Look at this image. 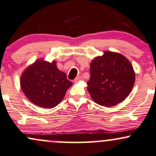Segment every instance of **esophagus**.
Instances as JSON below:
<instances>
[{
  "label": "esophagus",
  "mask_w": 156,
  "mask_h": 156,
  "mask_svg": "<svg viewBox=\"0 0 156 156\" xmlns=\"http://www.w3.org/2000/svg\"><path fill=\"white\" fill-rule=\"evenodd\" d=\"M81 80H82V77L81 76H78V77H76V78H75L74 82H75V83H78V82L80 81Z\"/></svg>",
  "instance_id": "1"
}]
</instances>
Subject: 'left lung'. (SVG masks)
Masks as SVG:
<instances>
[{
  "instance_id": "8db88e82",
  "label": "left lung",
  "mask_w": 156,
  "mask_h": 156,
  "mask_svg": "<svg viewBox=\"0 0 156 156\" xmlns=\"http://www.w3.org/2000/svg\"><path fill=\"white\" fill-rule=\"evenodd\" d=\"M87 89L99 105L111 107L129 96L135 82V73L129 59L121 54L106 51L90 65Z\"/></svg>"
}]
</instances>
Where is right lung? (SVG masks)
Here are the masks:
<instances>
[{
    "instance_id": "1",
    "label": "right lung",
    "mask_w": 156,
    "mask_h": 156,
    "mask_svg": "<svg viewBox=\"0 0 156 156\" xmlns=\"http://www.w3.org/2000/svg\"><path fill=\"white\" fill-rule=\"evenodd\" d=\"M73 83L66 74L51 62L42 59L28 66L20 78V86L26 97L35 105L53 108L62 102Z\"/></svg>"
}]
</instances>
